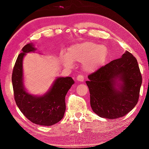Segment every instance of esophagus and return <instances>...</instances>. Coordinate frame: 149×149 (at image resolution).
I'll list each match as a JSON object with an SVG mask.
<instances>
[{
  "label": "esophagus",
  "instance_id": "34e87169",
  "mask_svg": "<svg viewBox=\"0 0 149 149\" xmlns=\"http://www.w3.org/2000/svg\"><path fill=\"white\" fill-rule=\"evenodd\" d=\"M76 78H77V80L79 81H84V79H85L84 75H81V74L78 75Z\"/></svg>",
  "mask_w": 149,
  "mask_h": 149
}]
</instances>
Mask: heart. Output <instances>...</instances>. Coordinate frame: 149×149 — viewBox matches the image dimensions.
<instances>
[{"instance_id": "obj_1", "label": "heart", "mask_w": 149, "mask_h": 149, "mask_svg": "<svg viewBox=\"0 0 149 149\" xmlns=\"http://www.w3.org/2000/svg\"><path fill=\"white\" fill-rule=\"evenodd\" d=\"M108 51L105 46L91 42L73 45L68 50V54H62L60 58L63 64L68 67L74 61L83 62V68L88 72L97 70L107 59Z\"/></svg>"}]
</instances>
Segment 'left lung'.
<instances>
[{
	"instance_id": "8db88e82",
	"label": "left lung",
	"mask_w": 149,
	"mask_h": 149,
	"mask_svg": "<svg viewBox=\"0 0 149 149\" xmlns=\"http://www.w3.org/2000/svg\"><path fill=\"white\" fill-rule=\"evenodd\" d=\"M92 110L100 117L116 119L124 116L135 107L142 84L137 60L129 52L88 75ZM123 83L119 88L115 81Z\"/></svg>"
}]
</instances>
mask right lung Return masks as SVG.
Here are the masks:
<instances>
[{
    "label": "right lung",
    "mask_w": 149,
    "mask_h": 149,
    "mask_svg": "<svg viewBox=\"0 0 149 149\" xmlns=\"http://www.w3.org/2000/svg\"><path fill=\"white\" fill-rule=\"evenodd\" d=\"M35 50L31 44H27L17 56L12 75L14 99L20 111L29 121L35 124L50 126L64 117L65 95L74 81L71 77H58L44 96L34 97L27 93L23 85L22 61L26 52Z\"/></svg>",
    "instance_id": "right-lung-1"
}]
</instances>
